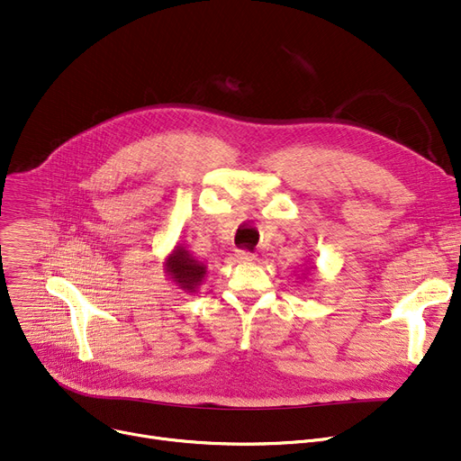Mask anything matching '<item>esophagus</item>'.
I'll use <instances>...</instances> for the list:
<instances>
[{"mask_svg": "<svg viewBox=\"0 0 461 461\" xmlns=\"http://www.w3.org/2000/svg\"><path fill=\"white\" fill-rule=\"evenodd\" d=\"M237 259L243 261V263H249V261H254L256 259V254L249 252V250H239L237 252Z\"/></svg>", "mask_w": 461, "mask_h": 461, "instance_id": "1", "label": "esophagus"}]
</instances>
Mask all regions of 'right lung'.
Instances as JSON below:
<instances>
[{
    "instance_id": "obj_1",
    "label": "right lung",
    "mask_w": 461,
    "mask_h": 461,
    "mask_svg": "<svg viewBox=\"0 0 461 461\" xmlns=\"http://www.w3.org/2000/svg\"><path fill=\"white\" fill-rule=\"evenodd\" d=\"M164 267L167 276L188 294L196 292L207 273L205 265L200 263L196 258H192L190 252L183 247H176V250L166 258Z\"/></svg>"
}]
</instances>
